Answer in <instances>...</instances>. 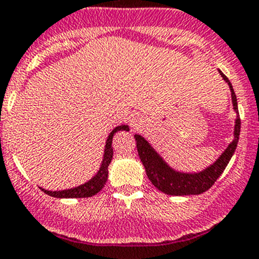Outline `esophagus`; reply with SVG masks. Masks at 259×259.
I'll list each match as a JSON object with an SVG mask.
<instances>
[{
  "label": "esophagus",
  "instance_id": "1",
  "mask_svg": "<svg viewBox=\"0 0 259 259\" xmlns=\"http://www.w3.org/2000/svg\"><path fill=\"white\" fill-rule=\"evenodd\" d=\"M145 120L142 119L140 115H134V117L130 119V124H131V127L134 128V130H139V128L142 127V124H144Z\"/></svg>",
  "mask_w": 259,
  "mask_h": 259
}]
</instances>
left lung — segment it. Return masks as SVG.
I'll list each match as a JSON object with an SVG mask.
<instances>
[{"mask_svg": "<svg viewBox=\"0 0 259 259\" xmlns=\"http://www.w3.org/2000/svg\"><path fill=\"white\" fill-rule=\"evenodd\" d=\"M219 72L230 88L231 103H233L234 112L236 113V119L235 125H234V140L228 145L225 151L210 166H207L202 171H197V173H183V171L176 170L160 156L159 152L151 146V144L145 137H142L141 135H135L137 151H139V156L145 166L147 178L151 181V183L159 191L164 192L165 194L188 196V194L203 193L207 189H210L216 182V179L223 174V171L225 170L229 161H230L231 156L235 152L236 145L239 141V135H240V118H239L238 102H236V95L229 78L220 70H219Z\"/></svg>", "mask_w": 259, "mask_h": 259, "instance_id": "8db88e82", "label": "left lung"}]
</instances>
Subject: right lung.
<instances>
[{
    "mask_svg": "<svg viewBox=\"0 0 259 259\" xmlns=\"http://www.w3.org/2000/svg\"><path fill=\"white\" fill-rule=\"evenodd\" d=\"M118 131H130V127L127 124L118 125L113 130L112 132L108 136L107 141H105L104 146V155H103V161L100 165L99 170L95 174L90 181H88L86 183L80 184L77 187H73L70 189H63V191H47V189L40 188L44 193H47L48 196L56 197V198H85V197H93L94 194H97L98 192L102 191V188L104 187L105 182L108 179V166H109L110 161L113 159V136L114 134H117Z\"/></svg>",
    "mask_w": 259,
    "mask_h": 259,
    "instance_id": "1",
    "label": "right lung"
}]
</instances>
